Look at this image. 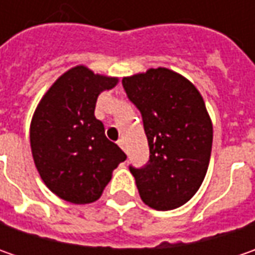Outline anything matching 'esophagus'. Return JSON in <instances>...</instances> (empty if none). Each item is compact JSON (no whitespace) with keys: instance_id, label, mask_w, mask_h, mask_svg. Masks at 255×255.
I'll return each instance as SVG.
<instances>
[{"instance_id":"1","label":"esophagus","mask_w":255,"mask_h":255,"mask_svg":"<svg viewBox=\"0 0 255 255\" xmlns=\"http://www.w3.org/2000/svg\"><path fill=\"white\" fill-rule=\"evenodd\" d=\"M118 144H119V146L122 147L123 150L126 152V142H125V139H119V140H118Z\"/></svg>"}]
</instances>
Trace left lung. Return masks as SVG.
Returning <instances> with one entry per match:
<instances>
[{
	"label": "left lung",
	"mask_w": 255,
	"mask_h": 255,
	"mask_svg": "<svg viewBox=\"0 0 255 255\" xmlns=\"http://www.w3.org/2000/svg\"><path fill=\"white\" fill-rule=\"evenodd\" d=\"M123 89L142 115L150 156L129 166L144 204L173 210L190 200L207 173L213 125L196 86L166 68L123 78Z\"/></svg>",
	"instance_id": "8db88e82"
}]
</instances>
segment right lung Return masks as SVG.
I'll list each match as a JSON object with an SVG mask.
<instances>
[{"label": "right lung", "instance_id": "add662e5", "mask_svg": "<svg viewBox=\"0 0 255 255\" xmlns=\"http://www.w3.org/2000/svg\"><path fill=\"white\" fill-rule=\"evenodd\" d=\"M116 84V78L75 66L49 88L34 113L29 139L35 166L46 187L69 203L98 200L112 171L126 160L95 118L99 93Z\"/></svg>", "mask_w": 255, "mask_h": 255}]
</instances>
